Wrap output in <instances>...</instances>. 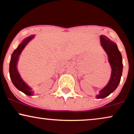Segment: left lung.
Segmentation results:
<instances>
[{"label":"left lung","instance_id":"8db88e82","mask_svg":"<svg viewBox=\"0 0 134 134\" xmlns=\"http://www.w3.org/2000/svg\"><path fill=\"white\" fill-rule=\"evenodd\" d=\"M100 40L101 46L107 54L108 60L112 68L109 82L96 96L97 99H104L113 92L118 87L122 74L123 64L121 53L119 51L117 44L103 35L100 36Z\"/></svg>","mask_w":134,"mask_h":134}]
</instances>
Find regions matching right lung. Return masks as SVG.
Instances as JSON below:
<instances>
[{
    "label": "right lung",
    "instance_id": "1",
    "mask_svg": "<svg viewBox=\"0 0 134 134\" xmlns=\"http://www.w3.org/2000/svg\"><path fill=\"white\" fill-rule=\"evenodd\" d=\"M34 35L27 37L19 45L18 47L14 51L11 55L10 65H9V74H10V79L12 80L13 84L17 89L29 96H33L34 92L32 91V88L30 87L21 78L20 74L17 70V63H18L21 52L27 43L29 42L32 38H34Z\"/></svg>",
    "mask_w": 134,
    "mask_h": 134
}]
</instances>
